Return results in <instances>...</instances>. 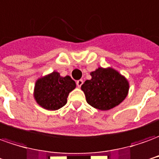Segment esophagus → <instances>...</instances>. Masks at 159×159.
Listing matches in <instances>:
<instances>
[{
    "mask_svg": "<svg viewBox=\"0 0 159 159\" xmlns=\"http://www.w3.org/2000/svg\"><path fill=\"white\" fill-rule=\"evenodd\" d=\"M76 84H77L78 87H80L82 86V84H83V80H79L76 81Z\"/></svg>",
    "mask_w": 159,
    "mask_h": 159,
    "instance_id": "obj_1",
    "label": "esophagus"
}]
</instances>
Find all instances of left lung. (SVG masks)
<instances>
[{"instance_id": "obj_1", "label": "left lung", "mask_w": 159, "mask_h": 159, "mask_svg": "<svg viewBox=\"0 0 159 159\" xmlns=\"http://www.w3.org/2000/svg\"><path fill=\"white\" fill-rule=\"evenodd\" d=\"M92 79L81 86L86 102L96 109L107 111L119 106L126 98L129 82L111 67H98L90 73Z\"/></svg>"}]
</instances>
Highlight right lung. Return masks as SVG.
I'll use <instances>...</instances> for the list:
<instances>
[{"label":"right lung","mask_w":159,"mask_h":159,"mask_svg":"<svg viewBox=\"0 0 159 159\" xmlns=\"http://www.w3.org/2000/svg\"><path fill=\"white\" fill-rule=\"evenodd\" d=\"M75 87L76 84L70 76L61 77L58 72H52L37 80L34 97L41 107L55 111L65 106L69 93Z\"/></svg>","instance_id":"obj_1"}]
</instances>
